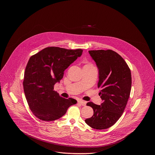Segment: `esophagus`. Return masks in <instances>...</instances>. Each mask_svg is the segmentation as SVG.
I'll use <instances>...</instances> for the list:
<instances>
[{
	"label": "esophagus",
	"instance_id": "obj_1",
	"mask_svg": "<svg viewBox=\"0 0 155 155\" xmlns=\"http://www.w3.org/2000/svg\"><path fill=\"white\" fill-rule=\"evenodd\" d=\"M78 102L79 103V104H80L81 105H83V106H85L86 105V101H83V100H79L78 101Z\"/></svg>",
	"mask_w": 155,
	"mask_h": 155
}]
</instances>
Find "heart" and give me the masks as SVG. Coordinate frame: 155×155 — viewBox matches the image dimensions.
Returning <instances> with one entry per match:
<instances>
[{
	"instance_id": "1",
	"label": "heart",
	"mask_w": 155,
	"mask_h": 155,
	"mask_svg": "<svg viewBox=\"0 0 155 155\" xmlns=\"http://www.w3.org/2000/svg\"><path fill=\"white\" fill-rule=\"evenodd\" d=\"M87 65H90V64H87Z\"/></svg>"
}]
</instances>
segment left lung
Here are the masks:
<instances>
[{
  "label": "left lung",
  "instance_id": "1",
  "mask_svg": "<svg viewBox=\"0 0 155 155\" xmlns=\"http://www.w3.org/2000/svg\"><path fill=\"white\" fill-rule=\"evenodd\" d=\"M98 69V87L102 101L101 105L89 102L94 114L85 123L96 129H105L113 126L122 115L131 90V73L123 58L114 51L108 50L88 51Z\"/></svg>",
  "mask_w": 155,
  "mask_h": 155
}]
</instances>
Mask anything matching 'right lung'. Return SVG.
Returning a JSON list of instances; mask_svg holds the SVG:
<instances>
[{"mask_svg":"<svg viewBox=\"0 0 155 155\" xmlns=\"http://www.w3.org/2000/svg\"><path fill=\"white\" fill-rule=\"evenodd\" d=\"M81 49L47 47L31 56L26 65L23 87L29 108L43 121H54L64 116L68 108L77 103L54 91V86L64 77V72L82 54Z\"/></svg>","mask_w":155,"mask_h":155,"instance_id":"right-lung-1","label":"right lung"}]
</instances>
